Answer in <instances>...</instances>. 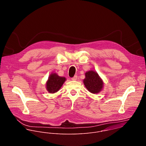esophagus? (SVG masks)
Returning a JSON list of instances; mask_svg holds the SVG:
<instances>
[{
    "mask_svg": "<svg viewBox=\"0 0 146 146\" xmlns=\"http://www.w3.org/2000/svg\"><path fill=\"white\" fill-rule=\"evenodd\" d=\"M77 78H78V76H77V75H75L73 78H71V79H72V80H77Z\"/></svg>",
    "mask_w": 146,
    "mask_h": 146,
    "instance_id": "esophagus-1",
    "label": "esophagus"
}]
</instances>
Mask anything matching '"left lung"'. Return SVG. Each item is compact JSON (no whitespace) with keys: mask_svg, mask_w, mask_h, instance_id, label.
I'll return each instance as SVG.
<instances>
[{"mask_svg":"<svg viewBox=\"0 0 146 146\" xmlns=\"http://www.w3.org/2000/svg\"><path fill=\"white\" fill-rule=\"evenodd\" d=\"M85 75L84 84L89 92L97 94L102 90L104 83L97 72L92 70L89 71L85 74Z\"/></svg>","mask_w":146,"mask_h":146,"instance_id":"8db88e82","label":"left lung"}]
</instances>
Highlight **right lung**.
Instances as JSON below:
<instances>
[{
    "label": "right lung",
    "mask_w": 146,
    "mask_h": 146,
    "mask_svg": "<svg viewBox=\"0 0 146 146\" xmlns=\"http://www.w3.org/2000/svg\"><path fill=\"white\" fill-rule=\"evenodd\" d=\"M66 80L64 77L59 76L56 73L51 74L46 83L47 91L50 93H54L58 92L62 87Z\"/></svg>",
    "instance_id": "add662e5"
}]
</instances>
